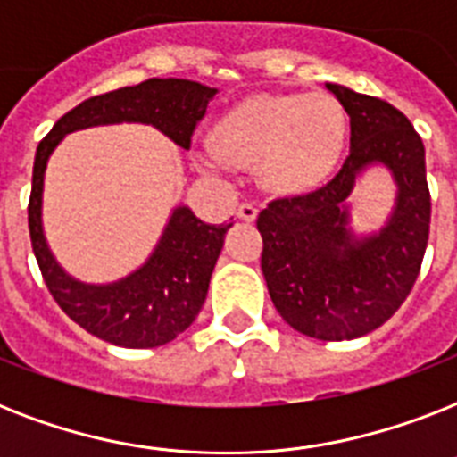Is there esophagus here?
<instances>
[{
	"mask_svg": "<svg viewBox=\"0 0 457 457\" xmlns=\"http://www.w3.org/2000/svg\"><path fill=\"white\" fill-rule=\"evenodd\" d=\"M237 218L244 222H253L258 218V208L253 204H242V206L237 208Z\"/></svg>",
	"mask_w": 457,
	"mask_h": 457,
	"instance_id": "34e87169",
	"label": "esophagus"
}]
</instances>
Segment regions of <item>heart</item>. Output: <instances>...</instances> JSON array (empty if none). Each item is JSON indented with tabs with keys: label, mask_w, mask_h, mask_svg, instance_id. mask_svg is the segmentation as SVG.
I'll list each match as a JSON object with an SVG mask.
<instances>
[{
	"label": "heart",
	"mask_w": 457,
	"mask_h": 457,
	"mask_svg": "<svg viewBox=\"0 0 457 457\" xmlns=\"http://www.w3.org/2000/svg\"><path fill=\"white\" fill-rule=\"evenodd\" d=\"M346 111L327 92L256 95L235 104L211 128V149L222 163L256 165L272 194L318 189L346 146Z\"/></svg>",
	"instance_id": "heart-1"
}]
</instances>
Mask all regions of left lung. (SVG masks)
I'll return each mask as SVG.
<instances>
[{"label": "left lung", "instance_id": "8db88e82", "mask_svg": "<svg viewBox=\"0 0 457 457\" xmlns=\"http://www.w3.org/2000/svg\"><path fill=\"white\" fill-rule=\"evenodd\" d=\"M351 120V152L325 187L275 199L258 213L261 268L278 312L322 341L355 339L401 308L420 275L432 220L425 145L411 120L377 96L325 85ZM386 164L399 192L387 225L368 237L347 228V194L368 164Z\"/></svg>", "mask_w": 457, "mask_h": 457}]
</instances>
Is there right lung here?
I'll list each match as a JSON object with an SVG mask.
<instances>
[{"label":"right lung","instance_id":"obj_1","mask_svg":"<svg viewBox=\"0 0 457 457\" xmlns=\"http://www.w3.org/2000/svg\"><path fill=\"white\" fill-rule=\"evenodd\" d=\"M218 89L179 78H152L96 95L56 120L37 146L28 204L30 242L45 285L68 318L99 339L125 348L163 346L182 334L206 301L208 282L232 225H206L192 208L178 206L139 270L111 285H85L71 278L52 256L42 229L45 168L68 132L92 125L145 123L168 135L182 149Z\"/></svg>","mask_w":457,"mask_h":457}]
</instances>
